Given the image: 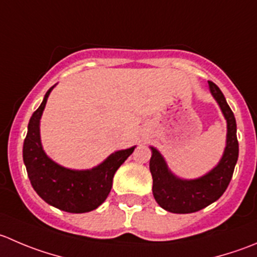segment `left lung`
Returning <instances> with one entry per match:
<instances>
[{
  "mask_svg": "<svg viewBox=\"0 0 257 257\" xmlns=\"http://www.w3.org/2000/svg\"><path fill=\"white\" fill-rule=\"evenodd\" d=\"M208 86L227 121L226 148L217 166L200 178L182 179L172 173L162 154L151 147L149 169L153 178L152 191L157 203L168 212L192 213L207 207L223 195L232 178L238 158L236 119L220 88L212 81H208Z\"/></svg>",
  "mask_w": 257,
  "mask_h": 257,
  "instance_id": "8db88e82",
  "label": "left lung"
}]
</instances>
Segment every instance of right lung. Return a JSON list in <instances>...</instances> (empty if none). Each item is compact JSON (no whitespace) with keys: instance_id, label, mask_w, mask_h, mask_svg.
I'll return each instance as SVG.
<instances>
[{"instance_id":"obj_1","label":"right lung","mask_w":257,"mask_h":257,"mask_svg":"<svg viewBox=\"0 0 257 257\" xmlns=\"http://www.w3.org/2000/svg\"><path fill=\"white\" fill-rule=\"evenodd\" d=\"M34 111L27 126L22 157L27 176L37 195L46 203L70 213H84L98 208L108 197L113 177L136 147L110 154L103 163L85 171H75L55 163L46 156L40 139V119L47 98Z\"/></svg>"}]
</instances>
